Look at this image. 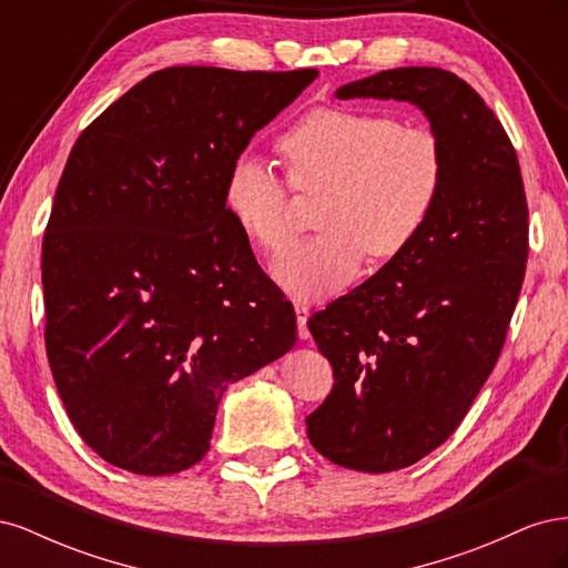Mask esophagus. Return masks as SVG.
Here are the masks:
<instances>
[{"label": "esophagus", "instance_id": "esophagus-1", "mask_svg": "<svg viewBox=\"0 0 568 568\" xmlns=\"http://www.w3.org/2000/svg\"><path fill=\"white\" fill-rule=\"evenodd\" d=\"M307 317H311V307L305 303L296 305V324H298V338H311V332H307Z\"/></svg>", "mask_w": 568, "mask_h": 568}]
</instances>
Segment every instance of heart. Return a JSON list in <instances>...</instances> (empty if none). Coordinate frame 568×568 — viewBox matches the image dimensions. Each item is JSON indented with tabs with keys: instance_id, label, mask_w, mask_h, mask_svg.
Masks as SVG:
<instances>
[{
	"instance_id": "b5f03b06",
	"label": "heart",
	"mask_w": 568,
	"mask_h": 568,
	"mask_svg": "<svg viewBox=\"0 0 568 568\" xmlns=\"http://www.w3.org/2000/svg\"><path fill=\"white\" fill-rule=\"evenodd\" d=\"M280 151L298 192H322V234L288 246L272 267L277 284L301 301L332 296L363 270L367 253L390 263L432 220L445 178L434 132L359 109L326 106L296 120ZM225 211L251 244L277 253L291 236L288 189L255 153H242L225 180Z\"/></svg>"
}]
</instances>
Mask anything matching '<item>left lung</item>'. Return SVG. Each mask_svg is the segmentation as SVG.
Returning a JSON list of instances; mask_svg holds the SVG:
<instances>
[{
	"instance_id": "1",
	"label": "left lung",
	"mask_w": 568,
	"mask_h": 568,
	"mask_svg": "<svg viewBox=\"0 0 568 568\" xmlns=\"http://www.w3.org/2000/svg\"><path fill=\"white\" fill-rule=\"evenodd\" d=\"M336 99L407 101L445 159L438 205L412 248L307 320L334 369L307 438L338 467L384 474L448 440L490 376L524 284L528 205L505 128L455 73L393 68Z\"/></svg>"
}]
</instances>
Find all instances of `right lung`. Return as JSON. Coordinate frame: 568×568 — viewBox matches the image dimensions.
Instances as JSON below:
<instances>
[{
	"mask_svg": "<svg viewBox=\"0 0 568 568\" xmlns=\"http://www.w3.org/2000/svg\"><path fill=\"white\" fill-rule=\"evenodd\" d=\"M315 78L165 68L78 136L42 244L44 341L75 432L113 467H194L227 386L294 348V305L227 215L225 180Z\"/></svg>",
	"mask_w": 568,
	"mask_h": 568,
	"instance_id": "obj_1",
	"label": "right lung"
}]
</instances>
